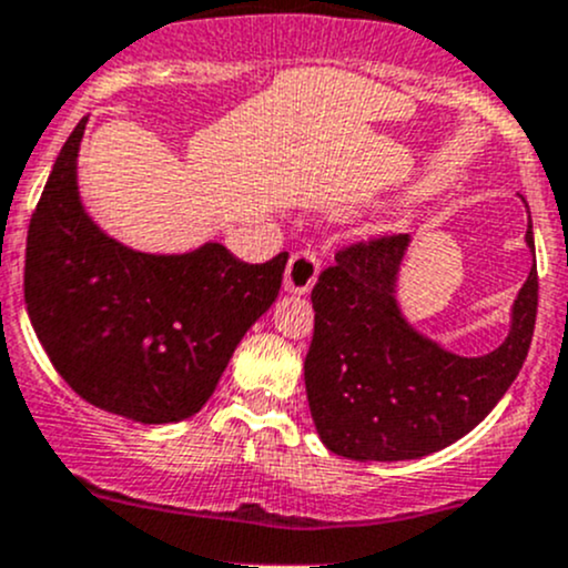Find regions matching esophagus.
Masks as SVG:
<instances>
[{
    "mask_svg": "<svg viewBox=\"0 0 568 568\" xmlns=\"http://www.w3.org/2000/svg\"><path fill=\"white\" fill-rule=\"evenodd\" d=\"M318 268L321 261L313 250H296L291 255L288 268H285V291H291V294H307L315 285V280H318Z\"/></svg>",
    "mask_w": 568,
    "mask_h": 568,
    "instance_id": "obj_1",
    "label": "esophagus"
}]
</instances>
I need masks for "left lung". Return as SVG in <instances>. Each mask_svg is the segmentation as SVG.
Segmentation results:
<instances>
[{
	"label": "left lung",
	"instance_id": "obj_1",
	"mask_svg": "<svg viewBox=\"0 0 568 568\" xmlns=\"http://www.w3.org/2000/svg\"><path fill=\"white\" fill-rule=\"evenodd\" d=\"M525 242L534 250V225ZM405 250L408 234L348 244L310 294V414L326 449L359 463L419 459L470 433L517 378L534 337L536 266L515 300L509 337L493 354L468 359L422 337L394 300Z\"/></svg>",
	"mask_w": 568,
	"mask_h": 568
}]
</instances>
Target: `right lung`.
Instances as JSON below:
<instances>
[{"instance_id": "1", "label": "right lung", "mask_w": 568, "mask_h": 568, "mask_svg": "<svg viewBox=\"0 0 568 568\" xmlns=\"http://www.w3.org/2000/svg\"><path fill=\"white\" fill-rule=\"evenodd\" d=\"M81 119L29 220L23 302L57 373L89 405L141 425L199 414L244 332L272 307L288 253L244 264L209 242L184 255L124 247L83 212Z\"/></svg>"}]
</instances>
